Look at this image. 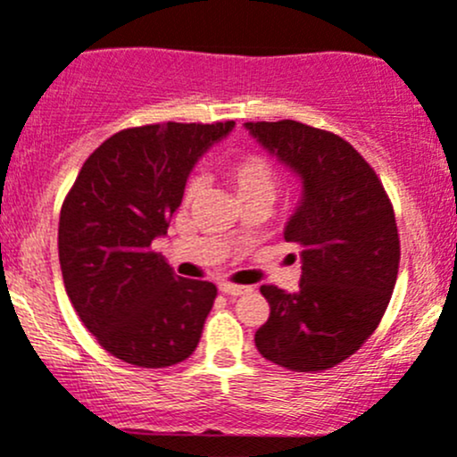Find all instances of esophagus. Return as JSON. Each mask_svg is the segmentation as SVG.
<instances>
[{"label": "esophagus", "mask_w": 457, "mask_h": 457, "mask_svg": "<svg viewBox=\"0 0 457 457\" xmlns=\"http://www.w3.org/2000/svg\"><path fill=\"white\" fill-rule=\"evenodd\" d=\"M219 290L223 295H229V297H238V295H245V293H249V286H238V284H229V282H223V284H219Z\"/></svg>", "instance_id": "obj_1"}]
</instances>
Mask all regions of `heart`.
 I'll use <instances>...</instances> for the list:
<instances>
[{
    "label": "heart",
    "instance_id": "1",
    "mask_svg": "<svg viewBox=\"0 0 457 457\" xmlns=\"http://www.w3.org/2000/svg\"><path fill=\"white\" fill-rule=\"evenodd\" d=\"M220 175L225 184L232 188L234 197L238 204L243 202H264L267 204L273 197L275 190V167L273 162L262 154H238L232 158L223 160L220 164ZM202 184L199 179H188L184 188V204H190L197 199Z\"/></svg>",
    "mask_w": 457,
    "mask_h": 457
}]
</instances>
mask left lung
Masks as SVG:
<instances>
[{
	"label": "left lung",
	"instance_id": "8db88e82",
	"mask_svg": "<svg viewBox=\"0 0 457 457\" xmlns=\"http://www.w3.org/2000/svg\"><path fill=\"white\" fill-rule=\"evenodd\" d=\"M245 128L303 182L284 232L302 252L299 293L260 286L270 314L255 347L297 373L328 370L367 343L393 297L401 258L393 204L373 167L338 134L290 119Z\"/></svg>",
	"mask_w": 457,
	"mask_h": 457
}]
</instances>
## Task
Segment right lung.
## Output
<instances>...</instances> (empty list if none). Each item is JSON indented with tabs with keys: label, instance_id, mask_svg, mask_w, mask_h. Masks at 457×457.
Instances as JSON below:
<instances>
[{
	"label": "right lung",
	"instance_id": "right-lung-1",
	"mask_svg": "<svg viewBox=\"0 0 457 457\" xmlns=\"http://www.w3.org/2000/svg\"><path fill=\"white\" fill-rule=\"evenodd\" d=\"M234 121L154 123L104 140L60 210L64 288L84 328L143 369L184 362L202 338L217 286L173 273L152 249L179 208L190 169Z\"/></svg>",
	"mask_w": 457,
	"mask_h": 457
}]
</instances>
